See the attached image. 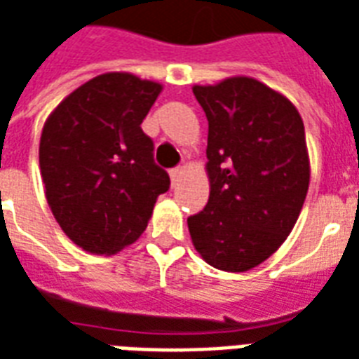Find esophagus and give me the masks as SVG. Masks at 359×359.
Here are the masks:
<instances>
[{
  "instance_id": "1",
  "label": "esophagus",
  "mask_w": 359,
  "mask_h": 359,
  "mask_svg": "<svg viewBox=\"0 0 359 359\" xmlns=\"http://www.w3.org/2000/svg\"><path fill=\"white\" fill-rule=\"evenodd\" d=\"M182 174H183V168H182V166H177V168L170 170V177H172V183H176L177 180L182 177Z\"/></svg>"
}]
</instances>
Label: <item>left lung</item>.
<instances>
[{
    "label": "left lung",
    "mask_w": 359,
    "mask_h": 359,
    "mask_svg": "<svg viewBox=\"0 0 359 359\" xmlns=\"http://www.w3.org/2000/svg\"><path fill=\"white\" fill-rule=\"evenodd\" d=\"M208 118L210 198L187 219L191 241L208 265L246 272L292 233L311 182L303 118L261 81L229 77L195 85Z\"/></svg>",
    "instance_id": "8db88e82"
}]
</instances>
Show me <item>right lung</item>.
<instances>
[{
    "label": "right lung",
    "instance_id": "right-lung-1",
    "mask_svg": "<svg viewBox=\"0 0 359 359\" xmlns=\"http://www.w3.org/2000/svg\"><path fill=\"white\" fill-rule=\"evenodd\" d=\"M163 90L109 72L75 88L45 121L39 168L50 212L85 252L111 255L136 242L170 177L153 161L142 123Z\"/></svg>",
    "mask_w": 359,
    "mask_h": 359
}]
</instances>
